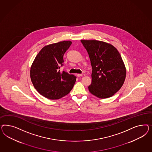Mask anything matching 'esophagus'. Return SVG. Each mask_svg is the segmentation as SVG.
I'll use <instances>...</instances> for the list:
<instances>
[{"instance_id": "1", "label": "esophagus", "mask_w": 152, "mask_h": 152, "mask_svg": "<svg viewBox=\"0 0 152 152\" xmlns=\"http://www.w3.org/2000/svg\"><path fill=\"white\" fill-rule=\"evenodd\" d=\"M77 77H83V76H85V74H77Z\"/></svg>"}]
</instances>
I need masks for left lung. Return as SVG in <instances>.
<instances>
[{"label": "left lung", "instance_id": "obj_1", "mask_svg": "<svg viewBox=\"0 0 152 152\" xmlns=\"http://www.w3.org/2000/svg\"><path fill=\"white\" fill-rule=\"evenodd\" d=\"M81 42L88 52L92 68L89 91L101 99L113 96L122 87L126 77V68L119 52L105 42Z\"/></svg>", "mask_w": 152, "mask_h": 152}]
</instances>
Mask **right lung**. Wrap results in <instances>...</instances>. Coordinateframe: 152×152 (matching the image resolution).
<instances>
[{
    "instance_id": "obj_1",
    "label": "right lung",
    "mask_w": 152,
    "mask_h": 152,
    "mask_svg": "<svg viewBox=\"0 0 152 152\" xmlns=\"http://www.w3.org/2000/svg\"><path fill=\"white\" fill-rule=\"evenodd\" d=\"M72 42L64 41L45 46L37 54L30 70L33 85L41 95L51 100L66 96L74 87L76 77L60 71L64 53Z\"/></svg>"
}]
</instances>
